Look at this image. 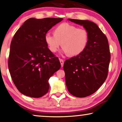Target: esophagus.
Here are the masks:
<instances>
[{
  "label": "esophagus",
  "mask_w": 122,
  "mask_h": 122,
  "mask_svg": "<svg viewBox=\"0 0 122 122\" xmlns=\"http://www.w3.org/2000/svg\"><path fill=\"white\" fill-rule=\"evenodd\" d=\"M59 61H60V63H61V67H63V64H64V61H63L62 59H61V58H60Z\"/></svg>",
  "instance_id": "esophagus-1"
}]
</instances>
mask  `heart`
I'll use <instances>...</instances> for the list:
<instances>
[{"label":"heart","instance_id":"obj_1","mask_svg":"<svg viewBox=\"0 0 122 122\" xmlns=\"http://www.w3.org/2000/svg\"><path fill=\"white\" fill-rule=\"evenodd\" d=\"M53 36L47 34L45 42L49 51H57L61 46L63 52L69 57H76L82 54L89 41V33L84 28H79L74 25L64 22L54 29Z\"/></svg>","mask_w":122,"mask_h":122}]
</instances>
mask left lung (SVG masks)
I'll return each mask as SVG.
<instances>
[{"label": "left lung", "instance_id": "8db88e82", "mask_svg": "<svg viewBox=\"0 0 122 122\" xmlns=\"http://www.w3.org/2000/svg\"><path fill=\"white\" fill-rule=\"evenodd\" d=\"M68 20L82 25L89 33V43L84 52L67 59L63 66L69 92L77 97H85L95 93L107 78L111 60L108 41L94 22Z\"/></svg>", "mask_w": 122, "mask_h": 122}]
</instances>
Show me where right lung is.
<instances>
[{"mask_svg": "<svg viewBox=\"0 0 122 122\" xmlns=\"http://www.w3.org/2000/svg\"><path fill=\"white\" fill-rule=\"evenodd\" d=\"M62 18H30L14 35L10 44L8 67L17 90L26 96L41 97L48 92V80L61 67L45 37Z\"/></svg>", "mask_w": 122, "mask_h": 122, "instance_id": "1", "label": "right lung"}]
</instances>
